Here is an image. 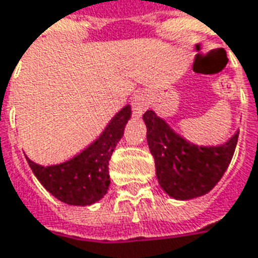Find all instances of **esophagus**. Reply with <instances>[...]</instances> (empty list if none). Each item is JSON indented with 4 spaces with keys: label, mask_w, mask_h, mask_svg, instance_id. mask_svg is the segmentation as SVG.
Masks as SVG:
<instances>
[{
    "label": "esophagus",
    "mask_w": 258,
    "mask_h": 258,
    "mask_svg": "<svg viewBox=\"0 0 258 258\" xmlns=\"http://www.w3.org/2000/svg\"><path fill=\"white\" fill-rule=\"evenodd\" d=\"M131 106H133V113H134V116H137V117L142 116V113L148 109L146 96L144 95V94H141V92L135 94V95L133 96V99H131Z\"/></svg>",
    "instance_id": "1"
}]
</instances>
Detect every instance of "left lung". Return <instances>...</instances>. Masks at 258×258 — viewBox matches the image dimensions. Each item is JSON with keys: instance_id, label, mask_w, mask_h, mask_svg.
Listing matches in <instances>:
<instances>
[{"instance_id": "left-lung-1", "label": "left lung", "mask_w": 258, "mask_h": 258, "mask_svg": "<svg viewBox=\"0 0 258 258\" xmlns=\"http://www.w3.org/2000/svg\"><path fill=\"white\" fill-rule=\"evenodd\" d=\"M144 121L157 179L166 194L174 199L188 200L216 186L232 160L239 133L220 146H198L175 134L152 110H146Z\"/></svg>"}]
</instances>
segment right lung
<instances>
[{"instance_id":"1","label":"right lung","mask_w":258,"mask_h":258,"mask_svg":"<svg viewBox=\"0 0 258 258\" xmlns=\"http://www.w3.org/2000/svg\"><path fill=\"white\" fill-rule=\"evenodd\" d=\"M131 117V106H124L107 124L98 140L69 162L56 166H40L27 162L37 179L56 199L73 206H88L101 200L107 192L109 160L124 127Z\"/></svg>"}]
</instances>
